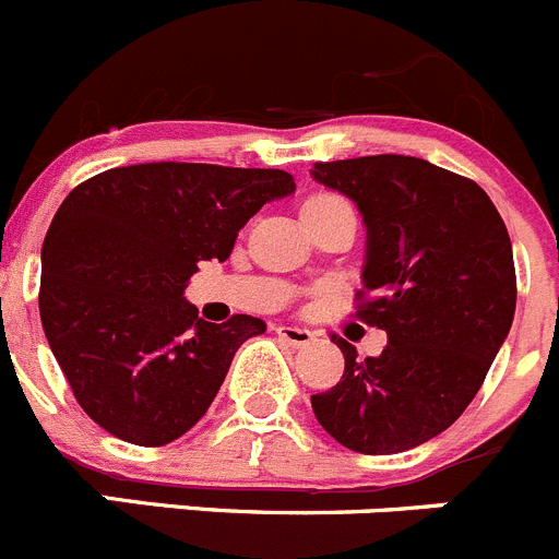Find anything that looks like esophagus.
<instances>
[{"instance_id": "esophagus-1", "label": "esophagus", "mask_w": 559, "mask_h": 559, "mask_svg": "<svg viewBox=\"0 0 559 559\" xmlns=\"http://www.w3.org/2000/svg\"><path fill=\"white\" fill-rule=\"evenodd\" d=\"M275 333H278L281 342L289 344V347H309V344L314 342V333H311L309 328L300 325H281Z\"/></svg>"}]
</instances>
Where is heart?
<instances>
[{"label": "heart", "mask_w": 559, "mask_h": 559, "mask_svg": "<svg viewBox=\"0 0 559 559\" xmlns=\"http://www.w3.org/2000/svg\"><path fill=\"white\" fill-rule=\"evenodd\" d=\"M328 201H338V198L336 195H314V198H309L304 206H314V203H328Z\"/></svg>", "instance_id": "obj_1"}]
</instances>
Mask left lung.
Listing matches in <instances>:
<instances>
[{
    "label": "left lung",
    "mask_w": 559,
    "mask_h": 559,
    "mask_svg": "<svg viewBox=\"0 0 559 559\" xmlns=\"http://www.w3.org/2000/svg\"><path fill=\"white\" fill-rule=\"evenodd\" d=\"M314 181L350 198L367 228L358 317L385 331L311 397L317 421L361 455H394L444 432L483 385L515 314L513 245L472 179L400 154L317 162Z\"/></svg>",
    "instance_id": "obj_1"
}]
</instances>
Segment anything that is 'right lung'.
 <instances>
[{
	"label": "right lung",
	"instance_id": "add662e5",
	"mask_svg": "<svg viewBox=\"0 0 559 559\" xmlns=\"http://www.w3.org/2000/svg\"><path fill=\"white\" fill-rule=\"evenodd\" d=\"M292 192L286 170L201 162L112 168L68 192L40 250V322L96 425L162 447L206 414L239 344L267 325L201 320L185 289L201 262H226L264 203Z\"/></svg>",
	"mask_w": 559,
	"mask_h": 559
}]
</instances>
